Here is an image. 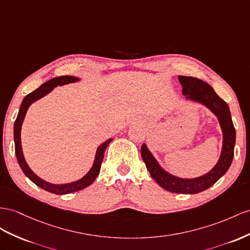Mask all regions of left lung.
<instances>
[{
  "mask_svg": "<svg viewBox=\"0 0 250 250\" xmlns=\"http://www.w3.org/2000/svg\"><path fill=\"white\" fill-rule=\"evenodd\" d=\"M183 86V94L186 99L193 100L206 105L215 116L219 118L223 131V149L219 162L214 168L203 176L196 178H180L166 172L158 165L156 159L144 144L142 146V157L149 170L151 176L164 188L173 193L195 194L210 188L226 173L232 163L235 145V129L230 115L229 106L221 97H219L212 86L205 81L193 77L178 76Z\"/></svg>",
  "mask_w": 250,
  "mask_h": 250,
  "instance_id": "obj_1",
  "label": "left lung"
}]
</instances>
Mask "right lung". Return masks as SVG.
<instances>
[{
	"label": "right lung",
	"instance_id": "right-lung-1",
	"mask_svg": "<svg viewBox=\"0 0 250 250\" xmlns=\"http://www.w3.org/2000/svg\"><path fill=\"white\" fill-rule=\"evenodd\" d=\"M79 79L77 78V77L61 76V77H57V78L50 79L45 83H43L40 87H38L37 89H35L34 92H31L27 96H25V98L23 99L22 104H21L20 110H19L17 119L15 121V126H14L15 150H16V156H17L19 165H20V167H21L22 171L24 172V174L26 175L31 182L35 183L38 187H40V188L46 190V191L50 192V193H54V194L63 195V194L72 193V192L79 191V190H82V189L88 187L89 185H91L96 180V177H97L99 174L101 164H102V161H104L105 149L108 146V144L112 142V139L106 140L105 143H104L98 146L97 152H96L93 167L87 172L86 175H84L81 178V180L73 182V183H68V184L55 185V184H50L48 182L43 181L42 178L37 176L34 172L30 170L26 162H25V158H24L23 152H22V146H21V127H22V124H23L25 115H26L28 107L31 104H33V102L42 98L43 96L47 95L49 92H52L53 88L56 87L57 85L67 84V83L76 82Z\"/></svg>",
	"mask_w": 250,
	"mask_h": 250
}]
</instances>
